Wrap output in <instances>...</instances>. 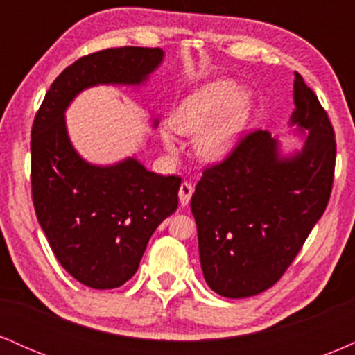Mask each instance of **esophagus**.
Listing matches in <instances>:
<instances>
[{
    "mask_svg": "<svg viewBox=\"0 0 355 355\" xmlns=\"http://www.w3.org/2000/svg\"><path fill=\"white\" fill-rule=\"evenodd\" d=\"M191 193H193V185L190 182H182L180 189H178V198H180L182 205H187L190 202Z\"/></svg>",
    "mask_w": 355,
    "mask_h": 355,
    "instance_id": "obj_1",
    "label": "esophagus"
}]
</instances>
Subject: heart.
Segmentation results:
<instances>
[{"label": "heart", "mask_w": 355, "mask_h": 355, "mask_svg": "<svg viewBox=\"0 0 355 355\" xmlns=\"http://www.w3.org/2000/svg\"><path fill=\"white\" fill-rule=\"evenodd\" d=\"M250 113V96L235 92L232 81H215L190 95L170 116L168 125L180 135H197L195 150L203 160H218L235 145ZM165 144L175 148L165 135Z\"/></svg>", "instance_id": "obj_1"}]
</instances>
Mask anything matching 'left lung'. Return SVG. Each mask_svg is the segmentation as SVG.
<instances>
[{"mask_svg": "<svg viewBox=\"0 0 355 355\" xmlns=\"http://www.w3.org/2000/svg\"><path fill=\"white\" fill-rule=\"evenodd\" d=\"M292 123L309 130L300 152L280 158L263 130L247 133L203 170L191 195L205 282L229 299L252 297L280 280L331 198L336 133L299 73Z\"/></svg>", "mask_w": 355, "mask_h": 355, "instance_id": "8db88e82", "label": "left lung"}]
</instances>
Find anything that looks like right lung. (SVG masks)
Returning <instances> with one entry per match:
<instances>
[{
  "instance_id": "add662e5",
  "label": "right lung",
  "mask_w": 355,
  "mask_h": 355,
  "mask_svg": "<svg viewBox=\"0 0 355 355\" xmlns=\"http://www.w3.org/2000/svg\"><path fill=\"white\" fill-rule=\"evenodd\" d=\"M160 48H108L81 56L51 83L31 128V195L61 267L87 287L108 291L135 275L150 237L178 207L182 178L148 172L135 158L95 166L73 150L64 110L98 83H141Z\"/></svg>"
}]
</instances>
